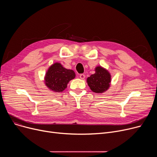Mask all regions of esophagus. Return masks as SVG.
<instances>
[{
  "mask_svg": "<svg viewBox=\"0 0 157 157\" xmlns=\"http://www.w3.org/2000/svg\"><path fill=\"white\" fill-rule=\"evenodd\" d=\"M79 78L81 79H83L85 78V74H79Z\"/></svg>",
  "mask_w": 157,
  "mask_h": 157,
  "instance_id": "obj_1",
  "label": "esophagus"
}]
</instances>
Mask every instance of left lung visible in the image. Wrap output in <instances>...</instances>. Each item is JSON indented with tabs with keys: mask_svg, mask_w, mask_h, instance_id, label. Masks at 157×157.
<instances>
[{
	"mask_svg": "<svg viewBox=\"0 0 157 157\" xmlns=\"http://www.w3.org/2000/svg\"><path fill=\"white\" fill-rule=\"evenodd\" d=\"M111 75L101 67L95 68V73L92 74L87 78V83L93 92L95 93H102L109 87Z\"/></svg>",
	"mask_w": 157,
	"mask_h": 157,
	"instance_id": "1",
	"label": "left lung"
}]
</instances>
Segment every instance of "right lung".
Here are the masks:
<instances>
[{"label":"right lung","mask_w":157,"mask_h":157,"mask_svg":"<svg viewBox=\"0 0 157 157\" xmlns=\"http://www.w3.org/2000/svg\"><path fill=\"white\" fill-rule=\"evenodd\" d=\"M75 76L72 70L65 69L60 63H55L47 71L45 83L50 90L60 92L66 88L69 81L75 78Z\"/></svg>","instance_id":"right-lung-1"}]
</instances>
